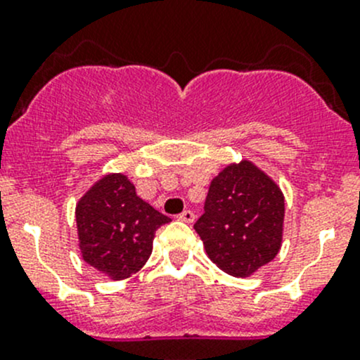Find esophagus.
I'll list each match as a JSON object with an SVG mask.
<instances>
[{
  "mask_svg": "<svg viewBox=\"0 0 360 360\" xmlns=\"http://www.w3.org/2000/svg\"><path fill=\"white\" fill-rule=\"evenodd\" d=\"M177 217H179L181 221H184V223H188V224H191L195 221V214L191 212V210H184V212H181Z\"/></svg>",
  "mask_w": 360,
  "mask_h": 360,
  "instance_id": "esophagus-1",
  "label": "esophagus"
}]
</instances>
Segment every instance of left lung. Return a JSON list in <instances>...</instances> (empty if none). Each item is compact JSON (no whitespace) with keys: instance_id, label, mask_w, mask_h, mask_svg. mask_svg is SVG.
Wrapping results in <instances>:
<instances>
[{"instance_id":"obj_1","label":"left lung","mask_w":360,"mask_h":360,"mask_svg":"<svg viewBox=\"0 0 360 360\" xmlns=\"http://www.w3.org/2000/svg\"><path fill=\"white\" fill-rule=\"evenodd\" d=\"M285 200L281 186L250 160L228 163L212 181L205 212L195 223L207 256L224 274L244 278L282 248Z\"/></svg>"}]
</instances>
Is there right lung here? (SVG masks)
Returning a JSON list of instances; mask_svg holds the SVG:
<instances>
[{
    "label": "right lung",
    "instance_id": "add662e5",
    "mask_svg": "<svg viewBox=\"0 0 360 360\" xmlns=\"http://www.w3.org/2000/svg\"><path fill=\"white\" fill-rule=\"evenodd\" d=\"M75 216L83 261L111 281L129 278L146 264L155 231L170 221L137 197L122 172L97 179L76 203Z\"/></svg>",
    "mask_w": 360,
    "mask_h": 360
}]
</instances>
